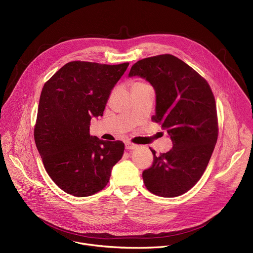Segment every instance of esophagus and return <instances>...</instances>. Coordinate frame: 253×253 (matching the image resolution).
<instances>
[{"instance_id":"esophagus-1","label":"esophagus","mask_w":253,"mask_h":253,"mask_svg":"<svg viewBox=\"0 0 253 253\" xmlns=\"http://www.w3.org/2000/svg\"><path fill=\"white\" fill-rule=\"evenodd\" d=\"M137 147H138L137 145H135V144L130 143V142H126V144H125V148L128 149V150H134V149H136Z\"/></svg>"}]
</instances>
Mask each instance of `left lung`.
I'll list each match as a JSON object with an SVG mask.
<instances>
[{
	"label": "left lung",
	"mask_w": 253,
	"mask_h": 253,
	"mask_svg": "<svg viewBox=\"0 0 253 253\" xmlns=\"http://www.w3.org/2000/svg\"><path fill=\"white\" fill-rule=\"evenodd\" d=\"M148 81L155 90L153 121L167 131L173 147L156 155L142 173L146 188L161 197L191 189L204 173L218 136L216 104L210 86L195 70L169 54L135 63L129 77Z\"/></svg>",
	"instance_id": "obj_1"
}]
</instances>
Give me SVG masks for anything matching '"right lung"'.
<instances>
[{
  "mask_svg": "<svg viewBox=\"0 0 253 253\" xmlns=\"http://www.w3.org/2000/svg\"><path fill=\"white\" fill-rule=\"evenodd\" d=\"M128 66L69 62L42 89L34 130L36 146L51 179L68 194L86 197L102 190L123 156L124 143L91 136L90 121L103 116Z\"/></svg>",
  "mask_w": 253,
  "mask_h": 253,
  "instance_id": "add662e5",
  "label": "right lung"
}]
</instances>
